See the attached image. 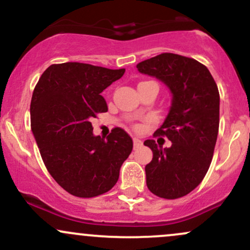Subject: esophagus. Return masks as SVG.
<instances>
[{"label": "esophagus", "instance_id": "esophagus-1", "mask_svg": "<svg viewBox=\"0 0 250 250\" xmlns=\"http://www.w3.org/2000/svg\"><path fill=\"white\" fill-rule=\"evenodd\" d=\"M133 141H134V149L140 148L142 146V141H141V140L137 139V137H134Z\"/></svg>", "mask_w": 250, "mask_h": 250}]
</instances>
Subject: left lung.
I'll list each match as a JSON object with an SVG mask.
<instances>
[{"mask_svg": "<svg viewBox=\"0 0 250 250\" xmlns=\"http://www.w3.org/2000/svg\"><path fill=\"white\" fill-rule=\"evenodd\" d=\"M142 74L161 80L173 94L163 125L154 136H166L162 148L145 141L153 150L146 166L147 187L156 196L175 200L194 190L207 174L220 125V94L208 68L196 60L163 53L136 65Z\"/></svg>", "mask_w": 250, "mask_h": 250, "instance_id": "8db88e82", "label": "left lung"}]
</instances>
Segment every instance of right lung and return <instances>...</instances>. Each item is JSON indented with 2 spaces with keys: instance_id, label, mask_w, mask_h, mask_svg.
Wrapping results in <instances>:
<instances>
[{
  "instance_id": "right-lung-1",
  "label": "right lung",
  "mask_w": 250,
  "mask_h": 250,
  "mask_svg": "<svg viewBox=\"0 0 250 250\" xmlns=\"http://www.w3.org/2000/svg\"><path fill=\"white\" fill-rule=\"evenodd\" d=\"M125 69L88 63L51 64L34 89L31 130L45 168L65 191L95 197L116 185L120 168L133 150L122 128L107 139L94 136L91 120L108 110L101 93Z\"/></svg>"
}]
</instances>
